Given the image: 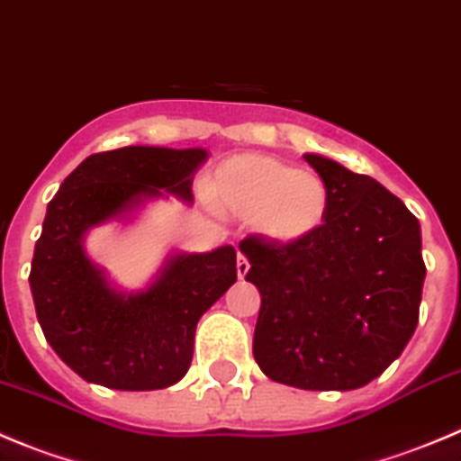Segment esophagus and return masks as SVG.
<instances>
[{
	"label": "esophagus",
	"mask_w": 461,
	"mask_h": 461,
	"mask_svg": "<svg viewBox=\"0 0 461 461\" xmlns=\"http://www.w3.org/2000/svg\"><path fill=\"white\" fill-rule=\"evenodd\" d=\"M248 271H250V261H248V257L243 255V252H239V255H236V273H239L240 280L248 276Z\"/></svg>",
	"instance_id": "34e87169"
}]
</instances>
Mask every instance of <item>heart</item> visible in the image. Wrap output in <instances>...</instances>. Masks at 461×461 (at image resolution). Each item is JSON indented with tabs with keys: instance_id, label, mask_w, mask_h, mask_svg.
<instances>
[{
	"instance_id": "1",
	"label": "heart",
	"mask_w": 461,
	"mask_h": 461,
	"mask_svg": "<svg viewBox=\"0 0 461 461\" xmlns=\"http://www.w3.org/2000/svg\"><path fill=\"white\" fill-rule=\"evenodd\" d=\"M211 193L222 211L255 218L257 230L280 246L310 239L329 213V185L317 172L259 153L227 158L215 169Z\"/></svg>"
}]
</instances>
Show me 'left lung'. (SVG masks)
<instances>
[{
    "instance_id": "8db88e82",
    "label": "left lung",
    "mask_w": 461,
    "mask_h": 461,
    "mask_svg": "<svg viewBox=\"0 0 461 461\" xmlns=\"http://www.w3.org/2000/svg\"><path fill=\"white\" fill-rule=\"evenodd\" d=\"M329 185L310 239L240 240L261 308L252 354L268 379L303 391H354L404 351L420 310V225L400 197L339 163L305 153Z\"/></svg>"
}]
</instances>
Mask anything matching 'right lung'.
Segmentation results:
<instances>
[{
  "label": "right lung",
  "mask_w": 461,
  "mask_h": 461,
  "mask_svg": "<svg viewBox=\"0 0 461 461\" xmlns=\"http://www.w3.org/2000/svg\"><path fill=\"white\" fill-rule=\"evenodd\" d=\"M204 149L123 147L82 160L48 204L32 259V296L50 347L89 384L158 391L184 379L202 314L236 282V250L184 252L151 287L123 294L85 255L91 227L165 193L193 200Z\"/></svg>",
  "instance_id": "add662e5"
}]
</instances>
